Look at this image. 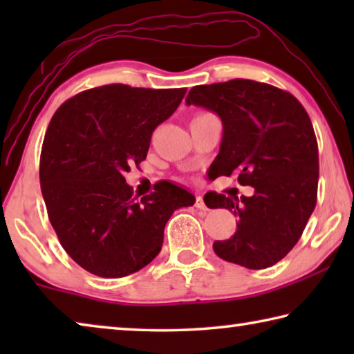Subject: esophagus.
Instances as JSON below:
<instances>
[{"label": "esophagus", "mask_w": 354, "mask_h": 354, "mask_svg": "<svg viewBox=\"0 0 354 354\" xmlns=\"http://www.w3.org/2000/svg\"><path fill=\"white\" fill-rule=\"evenodd\" d=\"M195 207L200 209V211H207V206L205 205V200H203L201 195H196V198H195Z\"/></svg>", "instance_id": "obj_1"}]
</instances>
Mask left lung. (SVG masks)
Segmentation results:
<instances>
[{"label":"left lung","mask_w":354,"mask_h":354,"mask_svg":"<svg viewBox=\"0 0 354 354\" xmlns=\"http://www.w3.org/2000/svg\"><path fill=\"white\" fill-rule=\"evenodd\" d=\"M185 103L223 123L212 176L254 187L241 200L205 195L207 207H225L239 220L234 236L214 242L215 254L251 270L274 266L295 247L317 203L319 147L306 109L292 93L251 80L195 86Z\"/></svg>","instance_id":"1"}]
</instances>
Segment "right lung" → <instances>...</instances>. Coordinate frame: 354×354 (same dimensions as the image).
Wrapping results in <instances>:
<instances>
[{
  "label": "right lung",
  "instance_id": "1",
  "mask_svg": "<svg viewBox=\"0 0 354 354\" xmlns=\"http://www.w3.org/2000/svg\"><path fill=\"white\" fill-rule=\"evenodd\" d=\"M185 88L107 84L75 95L48 124L40 154V187L59 242L84 270L101 278L139 272L159 254L164 227L195 196L159 181L137 200L124 181L145 160L153 131Z\"/></svg>",
  "mask_w": 354,
  "mask_h": 354
}]
</instances>
